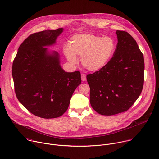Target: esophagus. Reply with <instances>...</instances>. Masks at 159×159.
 <instances>
[{
    "label": "esophagus",
    "instance_id": "esophagus-1",
    "mask_svg": "<svg viewBox=\"0 0 159 159\" xmlns=\"http://www.w3.org/2000/svg\"><path fill=\"white\" fill-rule=\"evenodd\" d=\"M81 79L82 81H85L87 80V77H86V75L84 74H82L81 75Z\"/></svg>",
    "mask_w": 159,
    "mask_h": 159
}]
</instances>
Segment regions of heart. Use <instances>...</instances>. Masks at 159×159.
I'll list each match as a JSON object with an SVG mask.
<instances>
[{
    "label": "heart",
    "instance_id": "b5f03b06",
    "mask_svg": "<svg viewBox=\"0 0 159 159\" xmlns=\"http://www.w3.org/2000/svg\"><path fill=\"white\" fill-rule=\"evenodd\" d=\"M69 47L64 48V53L72 64L78 62L77 56L81 57L82 66L88 70L97 72L104 68L113 57L116 50L115 41L110 36L93 34L73 36Z\"/></svg>",
    "mask_w": 159,
    "mask_h": 159
}]
</instances>
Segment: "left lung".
Here are the masks:
<instances>
[{
    "label": "left lung",
    "mask_w": 159,
    "mask_h": 159,
    "mask_svg": "<svg viewBox=\"0 0 159 159\" xmlns=\"http://www.w3.org/2000/svg\"><path fill=\"white\" fill-rule=\"evenodd\" d=\"M116 34L118 43L110 61L87 75L91 106L106 116L127 111L141 95L144 80V56L136 40L126 31Z\"/></svg>",
    "instance_id": "obj_1"
}]
</instances>
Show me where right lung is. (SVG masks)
Listing matches in <instances>:
<instances>
[{"label": "right lung", "mask_w": 159, "mask_h": 159, "mask_svg": "<svg viewBox=\"0 0 159 159\" xmlns=\"http://www.w3.org/2000/svg\"><path fill=\"white\" fill-rule=\"evenodd\" d=\"M62 31L61 28L30 35L20 46L12 65L18 100L30 113L42 118L62 116L81 84L80 72H65L58 52L46 48L54 44Z\"/></svg>", "instance_id": "add662e5"}]
</instances>
